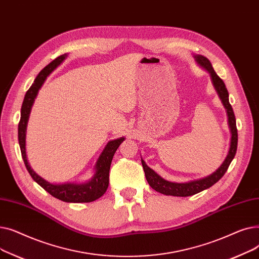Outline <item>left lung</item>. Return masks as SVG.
Returning <instances> with one entry per match:
<instances>
[{
    "label": "left lung",
    "instance_id": "left-lung-1",
    "mask_svg": "<svg viewBox=\"0 0 259 259\" xmlns=\"http://www.w3.org/2000/svg\"><path fill=\"white\" fill-rule=\"evenodd\" d=\"M194 58H195V61L197 62V64H199L202 68H205V69L210 73L212 84H213L217 94H219L220 99L222 100L224 107L226 108L227 115H228V124H229V128L231 131L230 149H229L228 155H227L226 159L224 160L222 166L215 172H213L211 175L207 176V178H205V179H200V180L192 181L189 183H182V184L172 183V182H168L164 179H161L157 173H155L151 168H149L146 165V162L142 159V165H143V168L145 171V176H146V180H147L148 184L150 185V187L152 189H154L155 191H157L161 194H165V195L185 196V197L191 196V195H194L198 192L203 191V190L212 187L225 175V173L227 172V170L231 164V161L233 160V158L236 154V150H237L238 135H237V128H236V119H235L232 106H231L229 103V93H228V90L226 88L224 80L216 74L210 61L206 57L194 56Z\"/></svg>",
    "mask_w": 259,
    "mask_h": 259
}]
</instances>
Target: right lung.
<instances>
[{
  "mask_svg": "<svg viewBox=\"0 0 259 259\" xmlns=\"http://www.w3.org/2000/svg\"><path fill=\"white\" fill-rule=\"evenodd\" d=\"M67 58V54L58 57L56 60H53L49 63L44 69L40 70L37 76L34 79V83L32 86L26 92L25 98L23 101V105L21 108V119L19 122V129H18V137H19V144L21 148V153L24 160V164L26 166L27 171L29 172L30 176L36 182L40 187L45 189L46 191L51 194L53 197L61 199L66 202H91L95 199L100 198L109 186V170H110L111 161L113 155L119 145L125 140V138H120L114 141L108 142L105 149L103 150L102 154L100 155L97 164H95V173L93 178L83 184H50L46 182L44 179L38 176L29 166L28 161H27L26 156V129H27V122L29 119V114L31 111V107L34 103V100L37 95L39 88L44 84L47 76L56 69L58 66H60L63 61Z\"/></svg>",
  "mask_w": 259,
  "mask_h": 259,
  "instance_id": "add662e5",
  "label": "right lung"
}]
</instances>
